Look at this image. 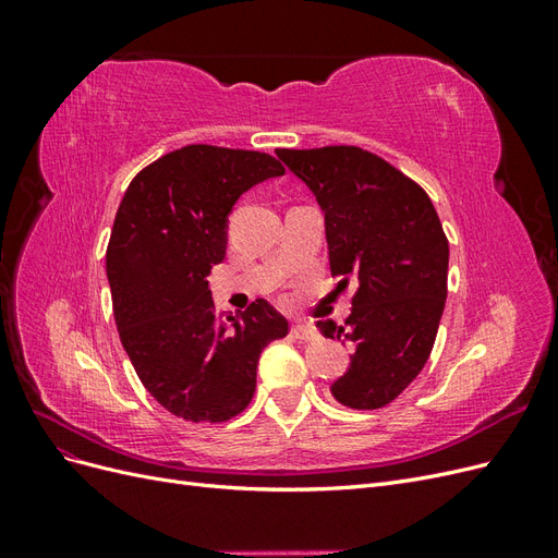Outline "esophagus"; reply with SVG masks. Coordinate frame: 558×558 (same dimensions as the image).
<instances>
[{"label": "esophagus", "mask_w": 558, "mask_h": 558, "mask_svg": "<svg viewBox=\"0 0 558 558\" xmlns=\"http://www.w3.org/2000/svg\"><path fill=\"white\" fill-rule=\"evenodd\" d=\"M293 337L295 340H300V342H314L316 337H318V332H316V328L314 326H307V324H300V326H293Z\"/></svg>", "instance_id": "esophagus-1"}]
</instances>
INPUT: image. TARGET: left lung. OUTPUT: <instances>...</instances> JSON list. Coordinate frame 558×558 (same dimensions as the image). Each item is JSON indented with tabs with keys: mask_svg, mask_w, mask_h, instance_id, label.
<instances>
[{
	"mask_svg": "<svg viewBox=\"0 0 558 558\" xmlns=\"http://www.w3.org/2000/svg\"><path fill=\"white\" fill-rule=\"evenodd\" d=\"M277 156L324 209L337 289L353 286L344 324H316L324 337L353 344L330 391L344 408L379 410L424 369L440 328L449 269L440 216L416 181L365 148H277Z\"/></svg>",
	"mask_w": 558,
	"mask_h": 558,
	"instance_id": "8db88e82",
	"label": "left lung"
}]
</instances>
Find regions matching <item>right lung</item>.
Instances as JSON below:
<instances>
[{"label":"right lung","mask_w":558,"mask_h":558,"mask_svg":"<svg viewBox=\"0 0 558 558\" xmlns=\"http://www.w3.org/2000/svg\"><path fill=\"white\" fill-rule=\"evenodd\" d=\"M283 172L260 150L191 144L144 167L118 207L107 246L118 335L146 391L193 424L244 412L263 349L289 335L265 300L218 314L207 281L234 202Z\"/></svg>","instance_id":"1"}]
</instances>
